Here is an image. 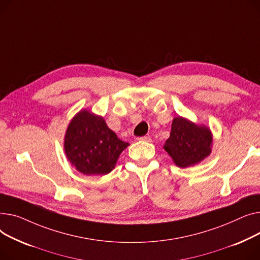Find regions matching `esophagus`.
I'll return each instance as SVG.
<instances>
[{"mask_svg":"<svg viewBox=\"0 0 260 260\" xmlns=\"http://www.w3.org/2000/svg\"><path fill=\"white\" fill-rule=\"evenodd\" d=\"M136 140L140 141V142H147V143H151L152 142L151 137H149V136H141V137H137Z\"/></svg>","mask_w":260,"mask_h":260,"instance_id":"34e87169","label":"esophagus"}]
</instances>
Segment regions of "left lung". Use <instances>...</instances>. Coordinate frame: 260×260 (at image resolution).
I'll return each instance as SVG.
<instances>
[{"instance_id":"left-lung-1","label":"left lung","mask_w":260,"mask_h":260,"mask_svg":"<svg viewBox=\"0 0 260 260\" xmlns=\"http://www.w3.org/2000/svg\"><path fill=\"white\" fill-rule=\"evenodd\" d=\"M212 134L204 126H197L180 116L172 121L170 137L164 148L179 168L194 166L211 152Z\"/></svg>"}]
</instances>
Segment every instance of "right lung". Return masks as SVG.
Masks as SVG:
<instances>
[{"label": "right lung", "instance_id": "obj_1", "mask_svg": "<svg viewBox=\"0 0 260 260\" xmlns=\"http://www.w3.org/2000/svg\"><path fill=\"white\" fill-rule=\"evenodd\" d=\"M128 146L108 128L103 117L87 110L79 112L71 120L64 145L70 162L85 175L110 173Z\"/></svg>", "mask_w": 260, "mask_h": 260}]
</instances>
